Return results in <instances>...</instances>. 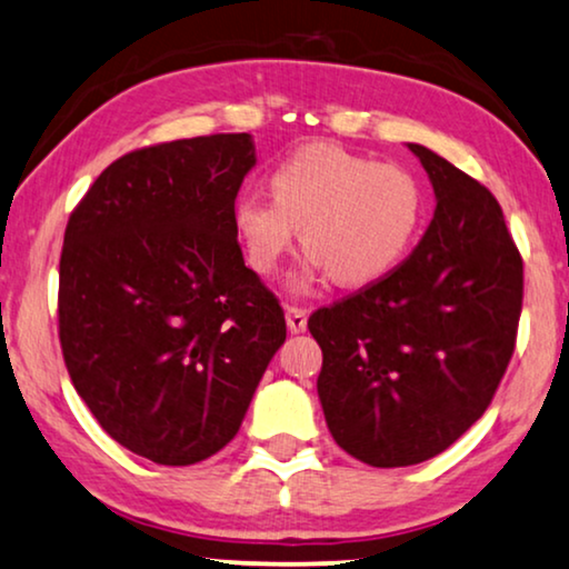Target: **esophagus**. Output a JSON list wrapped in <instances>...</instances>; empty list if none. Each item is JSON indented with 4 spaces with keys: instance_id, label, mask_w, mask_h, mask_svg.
I'll list each match as a JSON object with an SVG mask.
<instances>
[{
    "instance_id": "obj_1",
    "label": "esophagus",
    "mask_w": 569,
    "mask_h": 569,
    "mask_svg": "<svg viewBox=\"0 0 569 569\" xmlns=\"http://www.w3.org/2000/svg\"><path fill=\"white\" fill-rule=\"evenodd\" d=\"M307 309L301 307H286V322H288V330H291L293 335H299L307 330Z\"/></svg>"
}]
</instances>
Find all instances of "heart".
I'll use <instances>...</instances> for the list:
<instances>
[{
  "instance_id": "heart-1",
  "label": "heart",
  "mask_w": 569,
  "mask_h": 569,
  "mask_svg": "<svg viewBox=\"0 0 569 569\" xmlns=\"http://www.w3.org/2000/svg\"><path fill=\"white\" fill-rule=\"evenodd\" d=\"M273 198L242 193L231 221L244 258L273 276L299 239L307 247L296 291L325 276L340 286L379 283L412 250L426 219V193L412 172L332 143L293 151L270 172Z\"/></svg>"
}]
</instances>
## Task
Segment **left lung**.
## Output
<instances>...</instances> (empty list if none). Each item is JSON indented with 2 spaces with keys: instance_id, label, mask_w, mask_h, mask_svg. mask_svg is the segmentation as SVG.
Returning <instances> with one entry per match:
<instances>
[{
  "instance_id": "8db88e82",
  "label": "left lung",
  "mask_w": 569,
  "mask_h": 569,
  "mask_svg": "<svg viewBox=\"0 0 569 569\" xmlns=\"http://www.w3.org/2000/svg\"><path fill=\"white\" fill-rule=\"evenodd\" d=\"M433 221L397 270L309 317L317 395L342 451L371 467L428 461L492 402L513 356L523 262L500 203L420 143Z\"/></svg>"
}]
</instances>
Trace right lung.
I'll list each match as a JSON object with an SVG mask.
<instances>
[{"mask_svg":"<svg viewBox=\"0 0 569 569\" xmlns=\"http://www.w3.org/2000/svg\"><path fill=\"white\" fill-rule=\"evenodd\" d=\"M250 133L116 159L71 213L59 266V338L77 395L143 459L188 467L242 426L283 309L244 266L231 208Z\"/></svg>","mask_w":569,"mask_h":569,"instance_id":"right-lung-1","label":"right lung"}]
</instances>
